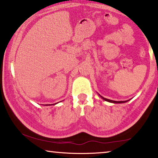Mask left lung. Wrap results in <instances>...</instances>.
Listing matches in <instances>:
<instances>
[{
	"label": "left lung",
	"instance_id": "left-lung-1",
	"mask_svg": "<svg viewBox=\"0 0 158 158\" xmlns=\"http://www.w3.org/2000/svg\"><path fill=\"white\" fill-rule=\"evenodd\" d=\"M99 96H100V97H102V98L104 99V100H105V101H107V102H112V103H124V102H127V101H119V102H117V101H113V100H110V99H106V98H104V97H102L101 95H99Z\"/></svg>",
	"mask_w": 158,
	"mask_h": 158
}]
</instances>
